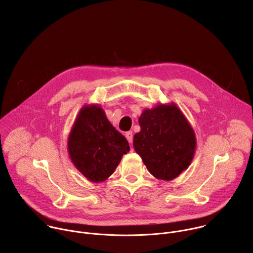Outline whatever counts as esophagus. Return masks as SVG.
Masks as SVG:
<instances>
[{"label":"esophagus","mask_w":253,"mask_h":253,"mask_svg":"<svg viewBox=\"0 0 253 253\" xmlns=\"http://www.w3.org/2000/svg\"><path fill=\"white\" fill-rule=\"evenodd\" d=\"M125 136H126V138H127V140H128V142H129V143H132V141H133V133H132V131L126 132Z\"/></svg>","instance_id":"esophagus-1"}]
</instances>
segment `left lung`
I'll return each instance as SVG.
<instances>
[{
	"label": "left lung",
	"instance_id": "left-lung-1",
	"mask_svg": "<svg viewBox=\"0 0 253 253\" xmlns=\"http://www.w3.org/2000/svg\"><path fill=\"white\" fill-rule=\"evenodd\" d=\"M140 132L133 146L157 179L172 180L190 165L196 147L195 133L174 103L145 109L139 117Z\"/></svg>",
	"mask_w": 253,
	"mask_h": 253
}]
</instances>
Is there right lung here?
Segmentation results:
<instances>
[{"mask_svg":"<svg viewBox=\"0 0 253 253\" xmlns=\"http://www.w3.org/2000/svg\"><path fill=\"white\" fill-rule=\"evenodd\" d=\"M130 150L127 139L107 119L99 105L80 110L68 139L74 166L92 182L105 181Z\"/></svg>","mask_w":253,"mask_h":253,"instance_id":"right-lung-1","label":"right lung"}]
</instances>
